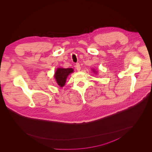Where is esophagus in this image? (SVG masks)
Wrapping results in <instances>:
<instances>
[{"label":"esophagus","instance_id":"obj_1","mask_svg":"<svg viewBox=\"0 0 152 152\" xmlns=\"http://www.w3.org/2000/svg\"><path fill=\"white\" fill-rule=\"evenodd\" d=\"M75 67H76V69L77 71H80V66L79 64H76Z\"/></svg>","mask_w":152,"mask_h":152}]
</instances>
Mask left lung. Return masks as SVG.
I'll list each match as a JSON object with an SVG mask.
<instances>
[{
    "mask_svg": "<svg viewBox=\"0 0 152 152\" xmlns=\"http://www.w3.org/2000/svg\"><path fill=\"white\" fill-rule=\"evenodd\" d=\"M93 72H94V73H96V72H95V69H94H94H93Z\"/></svg>",
    "mask_w": 152,
    "mask_h": 152,
    "instance_id": "8db88e82",
    "label": "left lung"
}]
</instances>
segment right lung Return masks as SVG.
Instances as JSON below:
<instances>
[{"label": "right lung", "mask_w": 152, "mask_h": 152, "mask_svg": "<svg viewBox=\"0 0 152 152\" xmlns=\"http://www.w3.org/2000/svg\"><path fill=\"white\" fill-rule=\"evenodd\" d=\"M73 72V68H58L54 74V78L56 80L57 84L60 87H62L65 86L66 78L68 76Z\"/></svg>", "instance_id": "obj_1"}]
</instances>
